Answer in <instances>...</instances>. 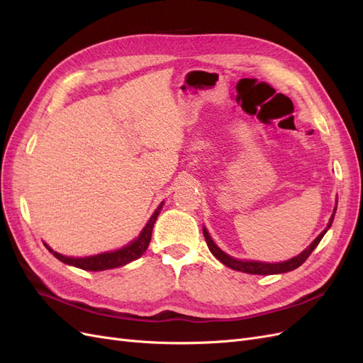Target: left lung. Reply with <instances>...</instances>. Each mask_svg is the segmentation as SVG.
Here are the masks:
<instances>
[{
  "label": "left lung",
  "instance_id": "8db88e82",
  "mask_svg": "<svg viewBox=\"0 0 363 363\" xmlns=\"http://www.w3.org/2000/svg\"><path fill=\"white\" fill-rule=\"evenodd\" d=\"M335 213H336V208L333 211V214H331L330 217V222L327 225L325 230L320 233L316 239L313 240V243L310 245L306 251H303L299 255L291 258V260L287 262H281V263H262V262H243V260H235V258L226 255L223 251H220L219 247H217L214 245V242L211 240V237L208 234V231L205 230L203 228V237L206 240V245H208V250L211 251V254L217 258V260H220L225 266L234 269V271H240V272H245V274H252V275H272V274H284V272H289V271H294V269L301 266L307 258L310 257V254L313 252L315 247L319 245V242L323 240L324 234L327 233L328 228L331 226V222H333L335 219Z\"/></svg>",
  "mask_w": 363,
  "mask_h": 363
}]
</instances>
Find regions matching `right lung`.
I'll list each match as a JSON object with an SVG mask.
<instances>
[{
    "mask_svg": "<svg viewBox=\"0 0 363 363\" xmlns=\"http://www.w3.org/2000/svg\"><path fill=\"white\" fill-rule=\"evenodd\" d=\"M161 208H162V203H160L158 208L155 210V213L150 217V220L147 222L146 226H144V230L141 231L138 239H135L132 243H129L124 247H121V250H117L113 252H105V254L85 257V258H74V257L60 255L55 251H51L47 245L45 246L48 247V251L62 263L76 266L79 269H84V271H106V269L120 267V266L128 264L133 260H137V258H140L144 252H146L147 246L150 243V239H152V230H153L155 220H157V217L160 216Z\"/></svg>",
    "mask_w": 363,
    "mask_h": 363,
    "instance_id": "right-lung-1",
    "label": "right lung"
}]
</instances>
